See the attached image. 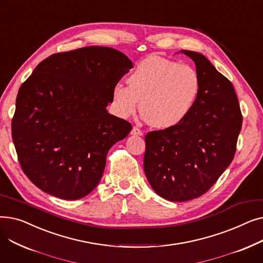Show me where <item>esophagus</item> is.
Here are the masks:
<instances>
[{
  "mask_svg": "<svg viewBox=\"0 0 263 263\" xmlns=\"http://www.w3.org/2000/svg\"><path fill=\"white\" fill-rule=\"evenodd\" d=\"M131 134H132V135H139V136H142V135H143V131H142L140 128L133 127V129H132V131H131Z\"/></svg>",
  "mask_w": 263,
  "mask_h": 263,
  "instance_id": "34e87169",
  "label": "esophagus"
}]
</instances>
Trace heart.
Segmentation results:
<instances>
[{"label": "heart", "instance_id": "heart-1", "mask_svg": "<svg viewBox=\"0 0 263 263\" xmlns=\"http://www.w3.org/2000/svg\"><path fill=\"white\" fill-rule=\"evenodd\" d=\"M128 85L117 83L112 90L113 105L121 118L140 106L143 117L158 129L183 122L194 108L201 81L194 68L161 57H149L137 64Z\"/></svg>", "mask_w": 263, "mask_h": 263}]
</instances>
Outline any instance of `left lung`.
<instances>
[{
    "mask_svg": "<svg viewBox=\"0 0 263 263\" xmlns=\"http://www.w3.org/2000/svg\"><path fill=\"white\" fill-rule=\"evenodd\" d=\"M194 61L200 92L187 118L170 129L148 132L144 171L157 194L171 201L203 195L233 160L242 113L232 83L204 55L181 51Z\"/></svg>",
    "mask_w": 263,
    "mask_h": 263,
    "instance_id": "1",
    "label": "left lung"
}]
</instances>
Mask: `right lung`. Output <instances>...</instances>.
Listing matches in <instances>:
<instances>
[{"label":"right lung","instance_id":"right-lung-1","mask_svg":"<svg viewBox=\"0 0 263 263\" xmlns=\"http://www.w3.org/2000/svg\"><path fill=\"white\" fill-rule=\"evenodd\" d=\"M132 67L120 51L96 46L37 65L20 86L11 120L20 166L37 187L76 200L98 185L109 148L132 130L106 110L114 85Z\"/></svg>","mask_w":263,"mask_h":263}]
</instances>
